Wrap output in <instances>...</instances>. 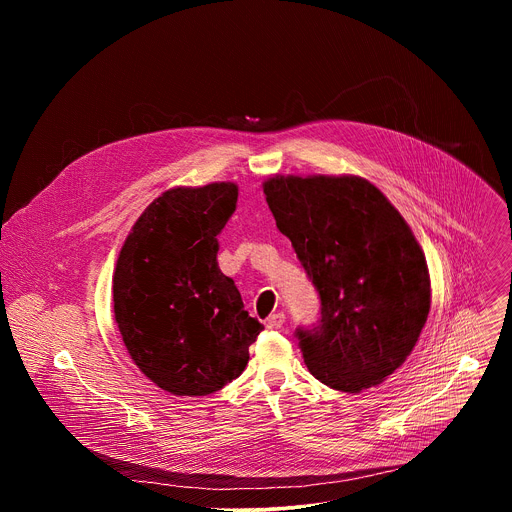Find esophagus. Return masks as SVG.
Here are the masks:
<instances>
[{"label": "esophagus", "instance_id": "1", "mask_svg": "<svg viewBox=\"0 0 512 512\" xmlns=\"http://www.w3.org/2000/svg\"><path fill=\"white\" fill-rule=\"evenodd\" d=\"M283 324H285V314H283V312L271 314V316L267 318V322H265V326H267L269 330H281Z\"/></svg>", "mask_w": 512, "mask_h": 512}]
</instances>
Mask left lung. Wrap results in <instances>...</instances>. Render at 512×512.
<instances>
[{"label": "left lung", "mask_w": 512, "mask_h": 512, "mask_svg": "<svg viewBox=\"0 0 512 512\" xmlns=\"http://www.w3.org/2000/svg\"><path fill=\"white\" fill-rule=\"evenodd\" d=\"M263 192L320 296L318 322L296 330L306 367L344 393L383 383L411 354L431 304L405 218L358 176H275Z\"/></svg>", "instance_id": "obj_1"}]
</instances>
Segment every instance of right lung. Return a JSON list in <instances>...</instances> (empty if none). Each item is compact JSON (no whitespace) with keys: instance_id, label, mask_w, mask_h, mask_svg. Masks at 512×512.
<instances>
[{"instance_id":"right-lung-1","label":"right lung","mask_w":512,"mask_h":512,"mask_svg":"<svg viewBox=\"0 0 512 512\" xmlns=\"http://www.w3.org/2000/svg\"><path fill=\"white\" fill-rule=\"evenodd\" d=\"M237 196L233 182L164 192L137 218L117 259L121 338L139 371L172 395L223 389L245 371L263 330L216 261Z\"/></svg>"}]
</instances>
